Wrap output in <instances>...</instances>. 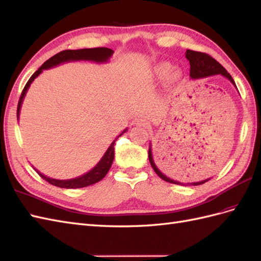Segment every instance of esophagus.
Instances as JSON below:
<instances>
[{"label": "esophagus", "mask_w": 261, "mask_h": 261, "mask_svg": "<svg viewBox=\"0 0 261 261\" xmlns=\"http://www.w3.org/2000/svg\"><path fill=\"white\" fill-rule=\"evenodd\" d=\"M136 125H138V126H144V128H146L147 123H146V121L144 120V119H138V120L136 121Z\"/></svg>", "instance_id": "1"}]
</instances>
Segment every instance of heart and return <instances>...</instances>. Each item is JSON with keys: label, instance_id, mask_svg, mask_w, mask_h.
<instances>
[{"label": "heart", "instance_id": "b5f03b06", "mask_svg": "<svg viewBox=\"0 0 261 261\" xmlns=\"http://www.w3.org/2000/svg\"><path fill=\"white\" fill-rule=\"evenodd\" d=\"M172 64H169L168 62H161L154 68V73L155 76L159 80H164L168 76V82L169 83H174L179 77V72L173 70Z\"/></svg>", "mask_w": 261, "mask_h": 261}]
</instances>
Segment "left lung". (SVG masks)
I'll list each match as a JSON object with an SVG mask.
<instances>
[{"instance_id": "8db88e82", "label": "left lung", "mask_w": 261, "mask_h": 261, "mask_svg": "<svg viewBox=\"0 0 261 261\" xmlns=\"http://www.w3.org/2000/svg\"><path fill=\"white\" fill-rule=\"evenodd\" d=\"M186 58L190 63V77L193 80H199V79H204L207 76H212V75H218V74H221V75L225 76L230 81L235 87V82L233 77L229 75V73L223 68V66L213 59L211 56L203 54V52H198V51H193V50H187L186 51ZM148 160H150L151 166L153 167L154 172L158 174L163 180H165L170 184H175V185H190V186H198V185H202L205 181H207L210 178L207 179L201 180V181H192V182H180L174 179H170L169 177H167L165 174H164L162 170L156 165L154 160H153V155H152V147L150 143V148H148Z\"/></svg>"}]
</instances>
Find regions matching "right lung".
<instances>
[{
  "instance_id": "obj_1",
  "label": "right lung",
  "mask_w": 261,
  "mask_h": 261,
  "mask_svg": "<svg viewBox=\"0 0 261 261\" xmlns=\"http://www.w3.org/2000/svg\"><path fill=\"white\" fill-rule=\"evenodd\" d=\"M114 51L109 49V48H91V49H79V50H63L61 52H59L56 56L51 57L49 60H47L44 62L40 68L37 70L33 75L31 76V79L28 80L27 84L25 85L23 92H21V95L19 97V101H18V106H17V119L19 117V113H20V107L21 103H23V100L25 98V95L28 91L29 86L33 83V81L39 75V74L43 71L47 70L50 68H54V66H57L61 63H65V62H70V61H93V62H97V63H103L107 62L109 59L113 56ZM128 130L124 129L120 135H119L115 140L114 142L110 144V146L108 147V150L106 151V153L103 154V156L101 158V160L97 163L94 168H92L89 170L88 173L82 175L80 177L76 178H72V179H66V180H61V179H54V178H50L42 175L41 173H38L44 180L48 181L49 184L57 186V187L60 188H66V189H76V188H83V187H87V186H91L93 184H96L100 181L103 177H105L108 173L109 168L111 167V164L114 162V158H115V142L116 140L121 137L123 133Z\"/></svg>"
}]
</instances>
